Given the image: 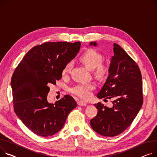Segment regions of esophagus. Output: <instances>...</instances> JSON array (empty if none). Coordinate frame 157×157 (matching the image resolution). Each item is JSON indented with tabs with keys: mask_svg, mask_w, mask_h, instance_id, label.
Here are the masks:
<instances>
[{
	"mask_svg": "<svg viewBox=\"0 0 157 157\" xmlns=\"http://www.w3.org/2000/svg\"><path fill=\"white\" fill-rule=\"evenodd\" d=\"M78 105L79 106H85L87 105V103L85 101H82V100H79L78 101Z\"/></svg>",
	"mask_w": 157,
	"mask_h": 157,
	"instance_id": "1",
	"label": "esophagus"
}]
</instances>
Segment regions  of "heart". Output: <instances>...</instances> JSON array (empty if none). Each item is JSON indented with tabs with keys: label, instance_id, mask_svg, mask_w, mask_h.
Here are the masks:
<instances>
[{
	"label": "heart",
	"instance_id": "1",
	"mask_svg": "<svg viewBox=\"0 0 157 157\" xmlns=\"http://www.w3.org/2000/svg\"><path fill=\"white\" fill-rule=\"evenodd\" d=\"M79 60L87 67L93 69L94 74L97 77L101 78L108 75L109 67L107 64L101 62L103 56L98 52L93 49H89L80 56ZM72 67V61L67 62L62 71V75L67 76L70 73ZM95 87L96 85L94 82H81L73 87L71 91L82 99H88L92 95V91Z\"/></svg>",
	"mask_w": 157,
	"mask_h": 157
}]
</instances>
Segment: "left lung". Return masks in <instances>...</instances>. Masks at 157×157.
I'll use <instances>...</instances> for the list:
<instances>
[{
	"label": "left lung",
	"instance_id": "left-lung-1",
	"mask_svg": "<svg viewBox=\"0 0 157 157\" xmlns=\"http://www.w3.org/2000/svg\"><path fill=\"white\" fill-rule=\"evenodd\" d=\"M90 45H97L96 42ZM113 54L109 75L97 97L112 100L109 108L101 103L94 104L97 116L90 121L92 129L103 136L113 137L126 130L143 103L142 76L136 62L119 45L113 44Z\"/></svg>",
	"mask_w": 157,
	"mask_h": 157
}]
</instances>
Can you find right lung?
Instances as JSON below:
<instances>
[{
  "label": "right lung",
  "instance_id": "1",
  "mask_svg": "<svg viewBox=\"0 0 157 157\" xmlns=\"http://www.w3.org/2000/svg\"><path fill=\"white\" fill-rule=\"evenodd\" d=\"M81 42H45L30 49L16 67L11 79L14 110L19 119L40 136L54 135L63 128L77 106L65 95L54 104L47 101L48 85H56L67 62L75 58Z\"/></svg>",
  "mask_w": 157,
  "mask_h": 157
}]
</instances>
